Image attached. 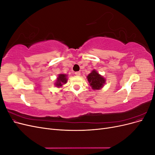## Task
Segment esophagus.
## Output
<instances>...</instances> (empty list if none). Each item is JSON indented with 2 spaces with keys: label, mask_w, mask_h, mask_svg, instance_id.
<instances>
[{
  "label": "esophagus",
  "mask_w": 155,
  "mask_h": 155,
  "mask_svg": "<svg viewBox=\"0 0 155 155\" xmlns=\"http://www.w3.org/2000/svg\"><path fill=\"white\" fill-rule=\"evenodd\" d=\"M75 74H76V76H79L81 75V73L79 72H75Z\"/></svg>",
  "instance_id": "esophagus-1"
}]
</instances>
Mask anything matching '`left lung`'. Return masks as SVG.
<instances>
[{
    "label": "left lung",
    "instance_id": "8db88e82",
    "mask_svg": "<svg viewBox=\"0 0 155 155\" xmlns=\"http://www.w3.org/2000/svg\"><path fill=\"white\" fill-rule=\"evenodd\" d=\"M87 79L89 83H90V85L94 90L100 89L105 83V79L100 76L96 70H93L91 74H88Z\"/></svg>",
    "mask_w": 155,
    "mask_h": 155
}]
</instances>
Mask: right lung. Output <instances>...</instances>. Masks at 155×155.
Masks as SVG:
<instances>
[{
  "instance_id": "1",
  "label": "right lung",
  "mask_w": 155,
  "mask_h": 155,
  "mask_svg": "<svg viewBox=\"0 0 155 155\" xmlns=\"http://www.w3.org/2000/svg\"><path fill=\"white\" fill-rule=\"evenodd\" d=\"M67 81V75L66 74H59L58 78L57 81H56V83H55V85L58 87H61L63 85V84L66 83Z\"/></svg>"
}]
</instances>
